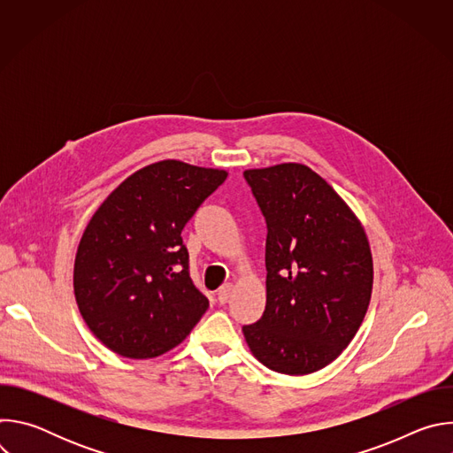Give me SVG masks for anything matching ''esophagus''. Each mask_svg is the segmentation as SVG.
Returning <instances> with one entry per match:
<instances>
[{
  "label": "esophagus",
  "mask_w": 453,
  "mask_h": 453,
  "mask_svg": "<svg viewBox=\"0 0 453 453\" xmlns=\"http://www.w3.org/2000/svg\"><path fill=\"white\" fill-rule=\"evenodd\" d=\"M231 290H233V285H231V283H226V285H222V287L219 288V292H217V299H219V303H220V304L227 303V299H229V296H231Z\"/></svg>",
  "instance_id": "1"
}]
</instances>
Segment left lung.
Returning <instances> with one entry per match:
<instances>
[{"label":"left lung","instance_id":"8db88e82","mask_svg":"<svg viewBox=\"0 0 453 453\" xmlns=\"http://www.w3.org/2000/svg\"><path fill=\"white\" fill-rule=\"evenodd\" d=\"M243 179L267 224V304L243 337L276 372L319 371L348 348L367 311V236L337 191L304 165L245 170Z\"/></svg>","mask_w":453,"mask_h":453}]
</instances>
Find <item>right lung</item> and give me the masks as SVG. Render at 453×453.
Returning a JSON list of instances; mask_svg holds the SVG:
<instances>
[{
	"instance_id": "1",
	"label": "right lung",
	"mask_w": 453,
	"mask_h": 453,
	"mask_svg": "<svg viewBox=\"0 0 453 453\" xmlns=\"http://www.w3.org/2000/svg\"><path fill=\"white\" fill-rule=\"evenodd\" d=\"M226 177L159 161L127 177L89 220L75 257V297L89 330L114 353L159 357L208 310L180 233Z\"/></svg>"
}]
</instances>
